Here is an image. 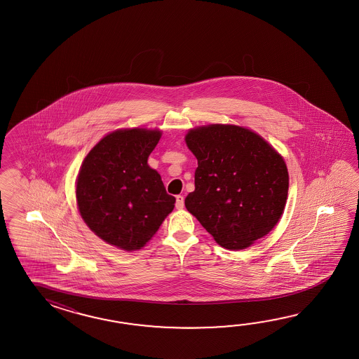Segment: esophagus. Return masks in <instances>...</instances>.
<instances>
[{
	"instance_id": "obj_1",
	"label": "esophagus",
	"mask_w": 359,
	"mask_h": 359,
	"mask_svg": "<svg viewBox=\"0 0 359 359\" xmlns=\"http://www.w3.org/2000/svg\"><path fill=\"white\" fill-rule=\"evenodd\" d=\"M184 205V198L182 195H177L176 196V208L177 209H182Z\"/></svg>"
}]
</instances>
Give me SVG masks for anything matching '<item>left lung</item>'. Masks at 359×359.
<instances>
[{"instance_id": "8db88e82", "label": "left lung", "mask_w": 359, "mask_h": 359, "mask_svg": "<svg viewBox=\"0 0 359 359\" xmlns=\"http://www.w3.org/2000/svg\"><path fill=\"white\" fill-rule=\"evenodd\" d=\"M184 140L198 159L184 205L214 240L241 250L272 231L289 191L283 156L258 133L232 124L198 127Z\"/></svg>"}]
</instances>
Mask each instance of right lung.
I'll use <instances>...</instances> for the list:
<instances>
[{"label": "right lung", "instance_id": "1", "mask_svg": "<svg viewBox=\"0 0 359 359\" xmlns=\"http://www.w3.org/2000/svg\"><path fill=\"white\" fill-rule=\"evenodd\" d=\"M159 130H118L84 158L76 178V204L84 223L105 243L132 252L145 246L173 208L149 155Z\"/></svg>", "mask_w": 359, "mask_h": 359}]
</instances>
